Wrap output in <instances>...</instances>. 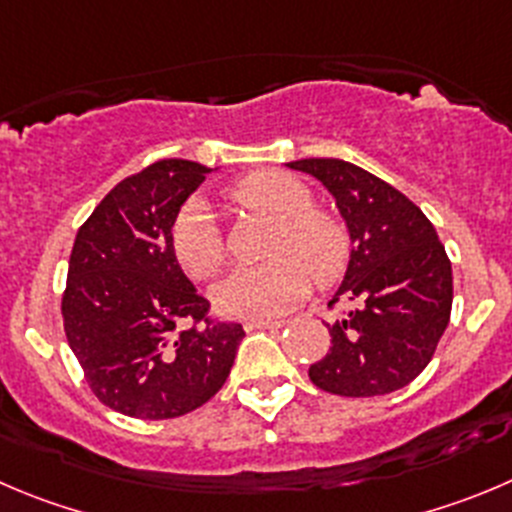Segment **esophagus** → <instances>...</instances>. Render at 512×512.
Returning <instances> with one entry per match:
<instances>
[{
  "mask_svg": "<svg viewBox=\"0 0 512 512\" xmlns=\"http://www.w3.org/2000/svg\"><path fill=\"white\" fill-rule=\"evenodd\" d=\"M283 326V321H252L245 323V331H278V328Z\"/></svg>",
  "mask_w": 512,
  "mask_h": 512,
  "instance_id": "1",
  "label": "esophagus"
}]
</instances>
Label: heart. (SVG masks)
I'll list each match as a JSON object with an SVG mask.
<instances>
[{"instance_id":"1","label":"heart","mask_w":512,"mask_h":512,"mask_svg":"<svg viewBox=\"0 0 512 512\" xmlns=\"http://www.w3.org/2000/svg\"><path fill=\"white\" fill-rule=\"evenodd\" d=\"M240 207L275 222L265 255L270 262L242 267L214 285L217 310L237 321H272L308 295L310 279L331 283L348 260V237L336 217L313 209L310 191L283 171H252L232 189ZM171 252L194 280L212 278L224 262L222 232L209 204H186L171 227Z\"/></svg>"}]
</instances>
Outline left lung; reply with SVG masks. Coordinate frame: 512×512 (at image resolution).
Listing matches in <instances>:
<instances>
[{
	"label": "left lung",
	"mask_w": 512,
	"mask_h": 512,
	"mask_svg": "<svg viewBox=\"0 0 512 512\" xmlns=\"http://www.w3.org/2000/svg\"><path fill=\"white\" fill-rule=\"evenodd\" d=\"M290 169L328 189L351 240L336 300L356 303L328 323L331 348L308 369L318 389L381 396L404 389L432 361L450 323L452 265L432 222L399 189L341 159H300Z\"/></svg>",
	"instance_id": "left-lung-1"
}]
</instances>
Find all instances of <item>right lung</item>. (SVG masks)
<instances>
[{"label": "right lung", "mask_w": 512, "mask_h": 512, "mask_svg": "<svg viewBox=\"0 0 512 512\" xmlns=\"http://www.w3.org/2000/svg\"><path fill=\"white\" fill-rule=\"evenodd\" d=\"M209 171L156 161L113 186L75 237L65 336L93 394L126 417L174 419L207 404L245 338L240 323L209 321V303L171 252L181 204Z\"/></svg>", "instance_id": "obj_1"}]
</instances>
